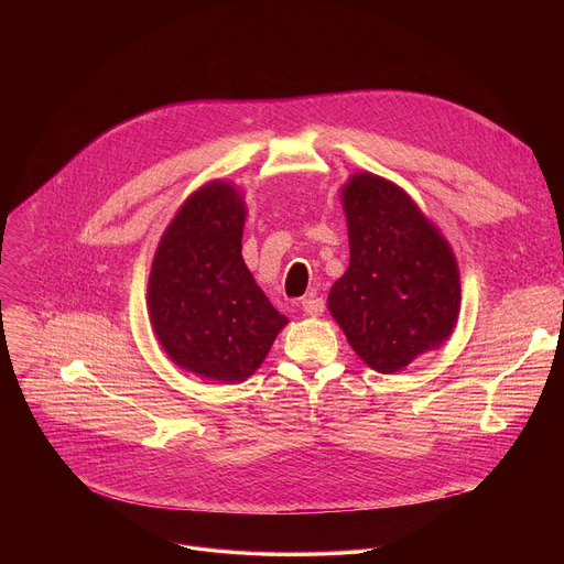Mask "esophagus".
Segmentation results:
<instances>
[{
    "mask_svg": "<svg viewBox=\"0 0 564 564\" xmlns=\"http://www.w3.org/2000/svg\"><path fill=\"white\" fill-rule=\"evenodd\" d=\"M301 307L307 316H318L321 312H324L326 303H324V299H318V296H307V299L301 301Z\"/></svg>",
    "mask_w": 564,
    "mask_h": 564,
    "instance_id": "esophagus-1",
    "label": "esophagus"
}]
</instances>
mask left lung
I'll use <instances>...</instances> for the list:
<instances>
[{"label": "left lung", "mask_w": 564, "mask_h": 564, "mask_svg": "<svg viewBox=\"0 0 564 564\" xmlns=\"http://www.w3.org/2000/svg\"><path fill=\"white\" fill-rule=\"evenodd\" d=\"M341 203L350 265L328 294L330 314L364 364L399 372L455 328V254L415 200L381 176L352 174Z\"/></svg>", "instance_id": "8db88e82"}]
</instances>
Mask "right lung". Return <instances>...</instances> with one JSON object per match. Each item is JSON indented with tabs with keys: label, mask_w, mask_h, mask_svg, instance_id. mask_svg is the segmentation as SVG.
<instances>
[{
	"label": "right lung",
	"mask_w": 564,
	"mask_h": 564,
	"mask_svg": "<svg viewBox=\"0 0 564 564\" xmlns=\"http://www.w3.org/2000/svg\"><path fill=\"white\" fill-rule=\"evenodd\" d=\"M243 192L212 181L176 212L155 250L147 307L170 359L203 379L246 381L288 324L248 270Z\"/></svg>",
	"instance_id": "1"
}]
</instances>
